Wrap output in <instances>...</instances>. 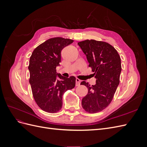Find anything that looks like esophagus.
Instances as JSON below:
<instances>
[{
  "label": "esophagus",
  "mask_w": 147,
  "mask_h": 147,
  "mask_svg": "<svg viewBox=\"0 0 147 147\" xmlns=\"http://www.w3.org/2000/svg\"><path fill=\"white\" fill-rule=\"evenodd\" d=\"M80 83H81V80L78 78H77L76 79V86H79L80 84Z\"/></svg>",
  "instance_id": "34e87169"
}]
</instances>
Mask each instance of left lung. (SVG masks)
Returning a JSON list of instances; mask_svg holds the SVG:
<instances>
[{"label":"left lung","instance_id":"1","mask_svg":"<svg viewBox=\"0 0 147 147\" xmlns=\"http://www.w3.org/2000/svg\"><path fill=\"white\" fill-rule=\"evenodd\" d=\"M78 45L86 55L96 78L95 85L81 82L88 90L82 99V107L88 113H96L107 107L113 98L119 83L121 58L115 48L105 42L86 40Z\"/></svg>","mask_w":147,"mask_h":147}]
</instances>
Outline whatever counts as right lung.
Instances as JSON below:
<instances>
[{"instance_id": "1", "label": "right lung", "mask_w": 147, "mask_h": 147, "mask_svg": "<svg viewBox=\"0 0 147 147\" xmlns=\"http://www.w3.org/2000/svg\"><path fill=\"white\" fill-rule=\"evenodd\" d=\"M73 42L63 37L50 38L35 48L30 57L28 69L32 95L37 105L45 112H59L63 106V94L75 86V77L65 78L56 72L62 50Z\"/></svg>"}]
</instances>
